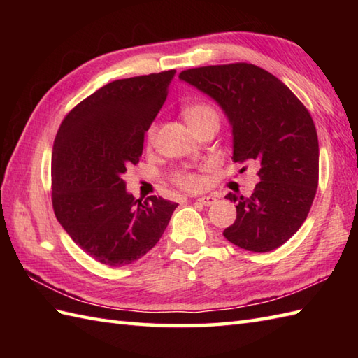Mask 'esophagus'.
<instances>
[{
	"mask_svg": "<svg viewBox=\"0 0 358 358\" xmlns=\"http://www.w3.org/2000/svg\"><path fill=\"white\" fill-rule=\"evenodd\" d=\"M215 201H217V199H215V196H212V195L200 196V199H196V203L203 204V206H212V204H214Z\"/></svg>",
	"mask_w": 358,
	"mask_h": 358,
	"instance_id": "34e87169",
	"label": "esophagus"
}]
</instances>
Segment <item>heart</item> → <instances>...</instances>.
<instances>
[{"label":"heart","instance_id":"heart-1","mask_svg":"<svg viewBox=\"0 0 358 358\" xmlns=\"http://www.w3.org/2000/svg\"><path fill=\"white\" fill-rule=\"evenodd\" d=\"M183 117L186 120V123L189 124V127L194 129L196 124L203 123L204 120L217 117V113L210 108V106L204 103H196V104L186 106L183 109ZM155 132H157L155 124H150L146 132L148 143L154 141ZM173 180L175 183H177L180 187L186 189V191H199V189L203 186V178L199 173H194V172H177L175 173Z\"/></svg>","mask_w":358,"mask_h":358}]
</instances>
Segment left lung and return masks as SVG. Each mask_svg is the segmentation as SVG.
Instances as JSON below:
<instances>
[{
	"label": "left lung",
	"mask_w": 358,
	"mask_h": 358,
	"mask_svg": "<svg viewBox=\"0 0 358 358\" xmlns=\"http://www.w3.org/2000/svg\"><path fill=\"white\" fill-rule=\"evenodd\" d=\"M180 80L224 112L234 162L260 163L252 195H226L237 204L226 240L252 252L280 248L305 223L318 186V138L308 109L283 81L254 64L196 67Z\"/></svg>",
	"instance_id": "obj_1"
}]
</instances>
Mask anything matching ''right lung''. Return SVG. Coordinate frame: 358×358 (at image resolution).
<instances>
[{"mask_svg": "<svg viewBox=\"0 0 358 358\" xmlns=\"http://www.w3.org/2000/svg\"><path fill=\"white\" fill-rule=\"evenodd\" d=\"M175 71L112 81L67 113L52 152L57 220L87 255L120 268L154 248L177 203L135 200L121 178L143 154Z\"/></svg>", "mask_w": 358, "mask_h": 358, "instance_id": "1", "label": "right lung"}]
</instances>
